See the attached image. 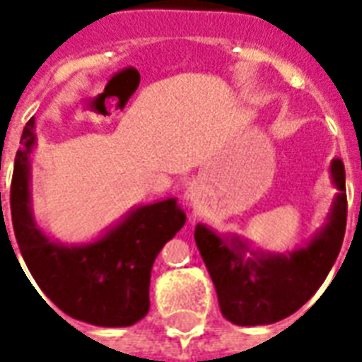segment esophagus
I'll list each match as a JSON object with an SVG mask.
<instances>
[{"mask_svg": "<svg viewBox=\"0 0 362 362\" xmlns=\"http://www.w3.org/2000/svg\"><path fill=\"white\" fill-rule=\"evenodd\" d=\"M187 199H189V203H192L193 206H195V204L199 203V195H197V192H193V189H192V192L187 193Z\"/></svg>", "mask_w": 362, "mask_h": 362, "instance_id": "1", "label": "esophagus"}]
</instances>
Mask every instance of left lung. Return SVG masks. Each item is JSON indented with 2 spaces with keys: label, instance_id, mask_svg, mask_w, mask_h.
Returning <instances> with one entry per match:
<instances>
[{
  "label": "left lung",
  "instance_id": "8db88e82",
  "mask_svg": "<svg viewBox=\"0 0 362 362\" xmlns=\"http://www.w3.org/2000/svg\"><path fill=\"white\" fill-rule=\"evenodd\" d=\"M331 178L338 195L325 227L308 246L293 252H253L237 235L221 238L203 223L195 227V242L223 317L242 327L269 325L295 314L314 297L340 253L348 220L346 170L340 159H332ZM247 251L252 258L245 257Z\"/></svg>",
  "mask_w": 362,
  "mask_h": 362
}]
</instances>
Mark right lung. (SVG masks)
Segmentation results:
<instances>
[{
	"mask_svg": "<svg viewBox=\"0 0 362 362\" xmlns=\"http://www.w3.org/2000/svg\"><path fill=\"white\" fill-rule=\"evenodd\" d=\"M14 158L11 218L20 253L41 291L73 320L129 327L150 308V272L159 250L186 223L176 199L144 204L99 240L82 246L52 242L35 226L30 204V153L35 120L25 124Z\"/></svg>",
	"mask_w": 362,
	"mask_h": 362,
	"instance_id": "obj_1",
	"label": "right lung"
}]
</instances>
